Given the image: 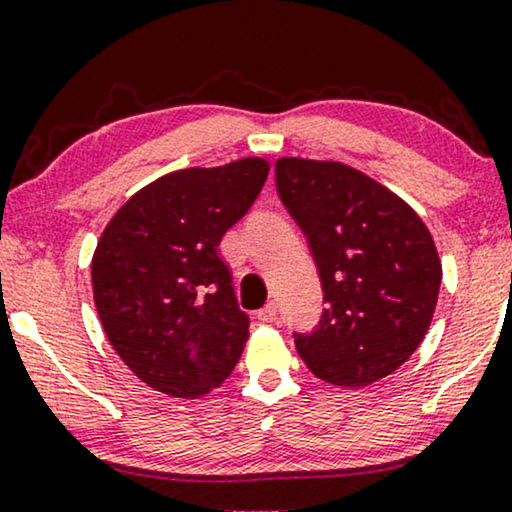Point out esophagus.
Returning a JSON list of instances; mask_svg holds the SVG:
<instances>
[{"label": "esophagus", "mask_w": 512, "mask_h": 512, "mask_svg": "<svg viewBox=\"0 0 512 512\" xmlns=\"http://www.w3.org/2000/svg\"><path fill=\"white\" fill-rule=\"evenodd\" d=\"M256 317H258V321H263V324H270V321H275L277 319V303H272V300H270V303L265 305L263 310H258Z\"/></svg>", "instance_id": "esophagus-1"}]
</instances>
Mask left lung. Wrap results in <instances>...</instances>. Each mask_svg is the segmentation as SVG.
<instances>
[{
    "label": "left lung",
    "mask_w": 512,
    "mask_h": 512,
    "mask_svg": "<svg viewBox=\"0 0 512 512\" xmlns=\"http://www.w3.org/2000/svg\"><path fill=\"white\" fill-rule=\"evenodd\" d=\"M277 195L303 230L324 312L293 331L305 366L335 387H368L410 359L431 326L438 251L401 198L342 163L279 158Z\"/></svg>",
    "instance_id": "1"
}]
</instances>
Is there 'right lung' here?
<instances>
[{
  "label": "right lung",
  "instance_id": "right-lung-1",
  "mask_svg": "<svg viewBox=\"0 0 512 512\" xmlns=\"http://www.w3.org/2000/svg\"><path fill=\"white\" fill-rule=\"evenodd\" d=\"M268 170L244 158L172 172L104 228L93 256L95 307L116 354L149 387L195 398L221 387L240 361L249 317L216 247L261 195Z\"/></svg>",
  "mask_w": 512,
  "mask_h": 512
}]
</instances>
